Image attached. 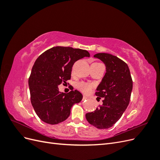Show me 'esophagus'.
<instances>
[{
  "label": "esophagus",
  "mask_w": 160,
  "mask_h": 160,
  "mask_svg": "<svg viewBox=\"0 0 160 160\" xmlns=\"http://www.w3.org/2000/svg\"><path fill=\"white\" fill-rule=\"evenodd\" d=\"M88 99V97H86V96H83V99H82V101H85L86 99Z\"/></svg>",
  "instance_id": "obj_1"
}]
</instances>
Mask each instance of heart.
<instances>
[{
    "label": "heart",
    "mask_w": 160,
    "mask_h": 160,
    "mask_svg": "<svg viewBox=\"0 0 160 160\" xmlns=\"http://www.w3.org/2000/svg\"><path fill=\"white\" fill-rule=\"evenodd\" d=\"M77 88L83 93L88 95L93 91L94 85L90 83H87V82H80V83L77 84Z\"/></svg>",
    "instance_id": "heart-1"
}]
</instances>
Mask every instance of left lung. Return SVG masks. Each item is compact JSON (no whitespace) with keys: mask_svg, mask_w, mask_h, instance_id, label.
<instances>
[{"mask_svg":"<svg viewBox=\"0 0 160 160\" xmlns=\"http://www.w3.org/2000/svg\"><path fill=\"white\" fill-rule=\"evenodd\" d=\"M94 57L102 61L106 72L95 95L103 98V105L93 112L86 113L88 122L98 129H108L122 117L129 103L133 81L128 65L109 53L100 52Z\"/></svg>","mask_w":160,"mask_h":160,"instance_id":"obj_1","label":"left lung"}]
</instances>
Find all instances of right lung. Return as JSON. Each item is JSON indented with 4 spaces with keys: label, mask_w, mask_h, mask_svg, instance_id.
<instances>
[{
    "label": "right lung",
    "mask_w": 160,
    "mask_h": 160,
    "mask_svg": "<svg viewBox=\"0 0 160 160\" xmlns=\"http://www.w3.org/2000/svg\"><path fill=\"white\" fill-rule=\"evenodd\" d=\"M85 57L88 51L69 47H55L38 57L28 79L31 101L34 110L42 122L55 125L66 120L71 108L82 100L77 90L61 93L58 85L71 79L72 67Z\"/></svg>",
    "instance_id": "1"
}]
</instances>
